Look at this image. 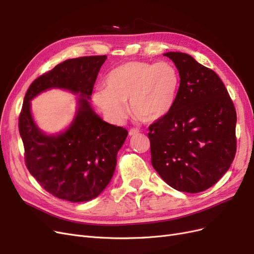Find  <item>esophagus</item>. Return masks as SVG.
I'll return each mask as SVG.
<instances>
[{
	"label": "esophagus",
	"instance_id": "obj_1",
	"mask_svg": "<svg viewBox=\"0 0 254 254\" xmlns=\"http://www.w3.org/2000/svg\"><path fill=\"white\" fill-rule=\"evenodd\" d=\"M139 130H137L136 128H131L129 130V135H135V134H139Z\"/></svg>",
	"mask_w": 254,
	"mask_h": 254
}]
</instances>
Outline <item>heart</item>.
Here are the masks:
<instances>
[{
  "label": "heart",
  "instance_id": "heart-1",
  "mask_svg": "<svg viewBox=\"0 0 254 254\" xmlns=\"http://www.w3.org/2000/svg\"><path fill=\"white\" fill-rule=\"evenodd\" d=\"M180 86L178 68L170 61L158 64L128 61L107 75L106 88H98L93 99L114 123L127 117L126 102L135 119L156 122L171 111Z\"/></svg>",
  "mask_w": 254,
  "mask_h": 254
}]
</instances>
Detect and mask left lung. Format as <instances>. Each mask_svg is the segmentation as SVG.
I'll use <instances>...</instances> for the list:
<instances>
[{"mask_svg": "<svg viewBox=\"0 0 254 254\" xmlns=\"http://www.w3.org/2000/svg\"><path fill=\"white\" fill-rule=\"evenodd\" d=\"M180 74L171 111L149 126L151 164L168 186L199 193L214 186L236 152V111L224 82L186 53L168 52Z\"/></svg>", "mask_w": 254, "mask_h": 254, "instance_id": "left-lung-1", "label": "left lung"}]
</instances>
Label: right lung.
<instances>
[{"label": "right lung", "instance_id": "obj_1", "mask_svg": "<svg viewBox=\"0 0 254 254\" xmlns=\"http://www.w3.org/2000/svg\"><path fill=\"white\" fill-rule=\"evenodd\" d=\"M107 56L67 59L30 84L19 117L25 164L40 186L57 198L83 202L97 197L108 186L117 155L128 131L104 122L89 103L97 74ZM52 87L79 94V109L65 132L48 136L34 124L30 101Z\"/></svg>", "mask_w": 254, "mask_h": 254}]
</instances>
